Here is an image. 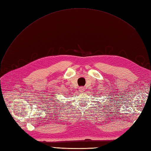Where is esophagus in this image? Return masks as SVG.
<instances>
[{"label":"esophagus","mask_w":151,"mask_h":151,"mask_svg":"<svg viewBox=\"0 0 151 151\" xmlns=\"http://www.w3.org/2000/svg\"><path fill=\"white\" fill-rule=\"evenodd\" d=\"M79 89L80 92H83V91H84V87H80Z\"/></svg>","instance_id":"1"}]
</instances>
